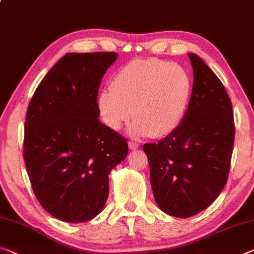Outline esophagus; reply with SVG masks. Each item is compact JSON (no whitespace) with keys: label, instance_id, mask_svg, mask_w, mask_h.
<instances>
[{"label":"esophagus","instance_id":"esophagus-1","mask_svg":"<svg viewBox=\"0 0 254 254\" xmlns=\"http://www.w3.org/2000/svg\"><path fill=\"white\" fill-rule=\"evenodd\" d=\"M138 146H139V144H137V143H134V142H128V147H129L130 150H136V149H138Z\"/></svg>","mask_w":254,"mask_h":254}]
</instances>
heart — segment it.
<instances>
[{
    "label": "heart",
    "mask_w": 254,
    "mask_h": 254,
    "mask_svg": "<svg viewBox=\"0 0 254 254\" xmlns=\"http://www.w3.org/2000/svg\"><path fill=\"white\" fill-rule=\"evenodd\" d=\"M192 78L183 65L158 59L134 60L116 73L111 88L97 96L105 126L119 130L131 115L128 132L161 138L176 129L189 107Z\"/></svg>",
    "instance_id": "obj_1"
}]
</instances>
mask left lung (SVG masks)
I'll list each match as a JSON object with an SVG mask.
<instances>
[{"instance_id": "1", "label": "left lung", "mask_w": 254, "mask_h": 254, "mask_svg": "<svg viewBox=\"0 0 254 254\" xmlns=\"http://www.w3.org/2000/svg\"><path fill=\"white\" fill-rule=\"evenodd\" d=\"M193 89L182 123L166 138L144 144L154 200L163 212L189 218L208 208L227 183L234 144L232 102L219 78L189 53Z\"/></svg>"}]
</instances>
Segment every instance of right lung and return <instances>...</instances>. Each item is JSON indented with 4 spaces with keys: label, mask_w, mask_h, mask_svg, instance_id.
I'll list each match as a JSON object with an SVG mask.
<instances>
[{
    "label": "right lung",
    "mask_w": 254,
    "mask_h": 254,
    "mask_svg": "<svg viewBox=\"0 0 254 254\" xmlns=\"http://www.w3.org/2000/svg\"><path fill=\"white\" fill-rule=\"evenodd\" d=\"M115 52L67 53L46 73L27 110L23 159L38 202L67 222L96 217L126 139L99 120L97 92Z\"/></svg>",
    "instance_id": "add662e5"
}]
</instances>
